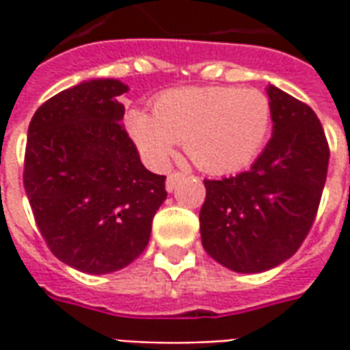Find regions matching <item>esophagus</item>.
Instances as JSON below:
<instances>
[{
    "instance_id": "1",
    "label": "esophagus",
    "mask_w": 350,
    "mask_h": 350,
    "mask_svg": "<svg viewBox=\"0 0 350 350\" xmlns=\"http://www.w3.org/2000/svg\"><path fill=\"white\" fill-rule=\"evenodd\" d=\"M183 178L182 172H170V174L167 176V191H172L176 187V183L180 182Z\"/></svg>"
}]
</instances>
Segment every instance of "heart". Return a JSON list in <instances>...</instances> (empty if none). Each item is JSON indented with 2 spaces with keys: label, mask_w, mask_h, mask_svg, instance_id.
I'll list each match as a JSON object with an SVG mask.
<instances>
[{
  "label": "heart",
  "mask_w": 350,
  "mask_h": 350,
  "mask_svg": "<svg viewBox=\"0 0 350 350\" xmlns=\"http://www.w3.org/2000/svg\"><path fill=\"white\" fill-rule=\"evenodd\" d=\"M271 127L270 99L258 90L178 88L159 95L153 114L133 110L127 129L153 168L167 167L178 142L195 167L228 174L257 157Z\"/></svg>",
  "instance_id": "b5f03b06"
}]
</instances>
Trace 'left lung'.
<instances>
[{
  "label": "left lung",
  "instance_id": "left-lung-1",
  "mask_svg": "<svg viewBox=\"0 0 350 350\" xmlns=\"http://www.w3.org/2000/svg\"><path fill=\"white\" fill-rule=\"evenodd\" d=\"M273 135L250 170L204 180L200 236L228 270L257 273L285 262L313 227L330 148L313 108L268 88Z\"/></svg>",
  "mask_w": 350,
  "mask_h": 350
}]
</instances>
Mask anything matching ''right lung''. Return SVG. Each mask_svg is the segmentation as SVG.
<instances>
[{"mask_svg":"<svg viewBox=\"0 0 350 350\" xmlns=\"http://www.w3.org/2000/svg\"><path fill=\"white\" fill-rule=\"evenodd\" d=\"M120 80H90L42 103L29 122L24 189L42 240L86 273L122 270L146 250L167 198L123 127Z\"/></svg>","mask_w":350,"mask_h":350,"instance_id":"right-lung-1","label":"right lung"}]
</instances>
